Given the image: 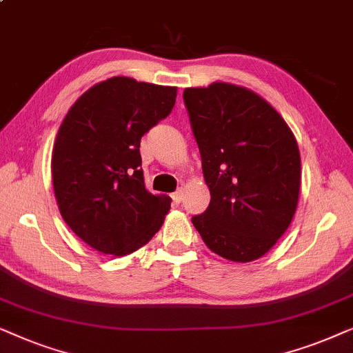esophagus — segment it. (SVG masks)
<instances>
[{
  "instance_id": "obj_1",
  "label": "esophagus",
  "mask_w": 353,
  "mask_h": 353,
  "mask_svg": "<svg viewBox=\"0 0 353 353\" xmlns=\"http://www.w3.org/2000/svg\"><path fill=\"white\" fill-rule=\"evenodd\" d=\"M182 199H184V192H182V190L174 192V194H172V200L176 201V203H181Z\"/></svg>"
}]
</instances>
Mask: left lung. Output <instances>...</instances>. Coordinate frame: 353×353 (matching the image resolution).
I'll return each instance as SVG.
<instances>
[{
	"label": "left lung",
	"mask_w": 353,
	"mask_h": 353,
	"mask_svg": "<svg viewBox=\"0 0 353 353\" xmlns=\"http://www.w3.org/2000/svg\"><path fill=\"white\" fill-rule=\"evenodd\" d=\"M184 101L211 195L192 223L216 255L255 261L276 245L297 210V140L250 88L213 82L185 88Z\"/></svg>",
	"instance_id": "obj_1"
}]
</instances>
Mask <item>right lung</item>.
I'll return each instance as SVG.
<instances>
[{"mask_svg":"<svg viewBox=\"0 0 353 353\" xmlns=\"http://www.w3.org/2000/svg\"><path fill=\"white\" fill-rule=\"evenodd\" d=\"M177 87L111 77L88 88L61 122L51 154L59 213L87 245L129 255L159 231L168 195L145 189L140 139L172 111Z\"/></svg>","mask_w":353,"mask_h":353,"instance_id":"right-lung-1","label":"right lung"}]
</instances>
